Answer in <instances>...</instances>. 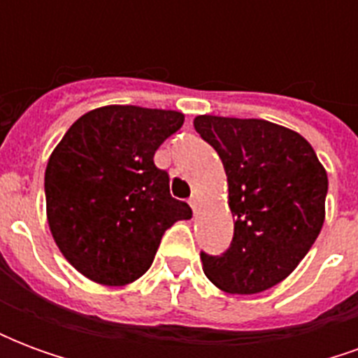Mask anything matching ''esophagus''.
I'll list each match as a JSON object with an SVG mask.
<instances>
[{
  "label": "esophagus",
  "mask_w": 358,
  "mask_h": 358,
  "mask_svg": "<svg viewBox=\"0 0 358 358\" xmlns=\"http://www.w3.org/2000/svg\"><path fill=\"white\" fill-rule=\"evenodd\" d=\"M187 203H189V207L194 209V213H197V209H199V197H197V195H192V197L187 199Z\"/></svg>",
  "instance_id": "esophagus-1"
}]
</instances>
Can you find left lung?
I'll return each mask as SVG.
<instances>
[{
	"label": "left lung",
	"instance_id": "left-lung-1",
	"mask_svg": "<svg viewBox=\"0 0 358 358\" xmlns=\"http://www.w3.org/2000/svg\"><path fill=\"white\" fill-rule=\"evenodd\" d=\"M228 178L234 238L222 255L201 253L222 292L251 295L280 284L303 261L324 224L328 174L301 134L261 118L195 117Z\"/></svg>",
	"mask_w": 358,
	"mask_h": 358
}]
</instances>
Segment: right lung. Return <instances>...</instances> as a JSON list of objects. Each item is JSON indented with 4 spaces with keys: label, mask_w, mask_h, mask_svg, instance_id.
I'll use <instances>...</instances> for the list:
<instances>
[{
    "label": "right lung",
    "mask_w": 358,
    "mask_h": 358,
    "mask_svg": "<svg viewBox=\"0 0 358 358\" xmlns=\"http://www.w3.org/2000/svg\"><path fill=\"white\" fill-rule=\"evenodd\" d=\"M184 124L178 110L109 105L82 115L45 169L53 240L80 274L103 285L143 276L163 234L192 209L157 169L159 145Z\"/></svg>",
    "instance_id": "1"
}]
</instances>
